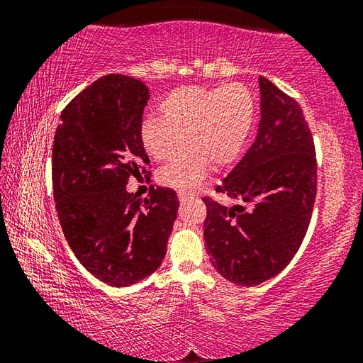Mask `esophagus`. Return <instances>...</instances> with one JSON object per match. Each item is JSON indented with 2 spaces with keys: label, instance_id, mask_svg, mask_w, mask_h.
<instances>
[{
  "label": "esophagus",
  "instance_id": "esophagus-1",
  "mask_svg": "<svg viewBox=\"0 0 363 363\" xmlns=\"http://www.w3.org/2000/svg\"><path fill=\"white\" fill-rule=\"evenodd\" d=\"M177 199H179V201H181V203H186V201H189L190 199H194V196H192V195H190V194H186V192H181V190H179V192H177Z\"/></svg>",
  "mask_w": 363,
  "mask_h": 363
}]
</instances>
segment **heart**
<instances>
[{
	"label": "heart",
	"mask_w": 363,
	"mask_h": 363,
	"mask_svg": "<svg viewBox=\"0 0 363 363\" xmlns=\"http://www.w3.org/2000/svg\"><path fill=\"white\" fill-rule=\"evenodd\" d=\"M162 118L149 116L140 123L145 152L164 162L187 149L158 171L167 187L190 192L210 169L232 163L242 152L255 118V97L242 83L225 86H182L160 102Z\"/></svg>",
	"instance_id": "obj_1"
}]
</instances>
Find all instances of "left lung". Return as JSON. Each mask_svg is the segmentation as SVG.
<instances>
[{
    "label": "left lung",
    "mask_w": 363,
    "mask_h": 363,
    "mask_svg": "<svg viewBox=\"0 0 363 363\" xmlns=\"http://www.w3.org/2000/svg\"><path fill=\"white\" fill-rule=\"evenodd\" d=\"M261 121L253 145L216 192L205 196V243L213 267L232 284L253 286L296 255L317 194L314 139L299 104L259 77Z\"/></svg>",
    "instance_id": "8db88e82"
}]
</instances>
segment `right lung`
Wrapping results in <instances>:
<instances>
[{
  "instance_id": "1",
  "label": "right lung",
  "mask_w": 363,
  "mask_h": 363,
  "mask_svg": "<svg viewBox=\"0 0 363 363\" xmlns=\"http://www.w3.org/2000/svg\"><path fill=\"white\" fill-rule=\"evenodd\" d=\"M149 89L136 78L106 75L60 115L52 147V189L65 240L96 279L130 286L155 272L179 208L173 189L130 194L149 164L139 130ZM150 174V173H149Z\"/></svg>"
}]
</instances>
